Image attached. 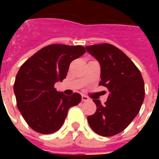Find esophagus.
Returning a JSON list of instances; mask_svg holds the SVG:
<instances>
[{"label":"esophagus","mask_w":159,"mask_h":159,"mask_svg":"<svg viewBox=\"0 0 159 159\" xmlns=\"http://www.w3.org/2000/svg\"><path fill=\"white\" fill-rule=\"evenodd\" d=\"M89 100V98L88 96H86V95H82V100L83 101H87V100Z\"/></svg>","instance_id":"34e87169"}]
</instances>
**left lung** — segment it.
<instances>
[{
    "mask_svg": "<svg viewBox=\"0 0 159 159\" xmlns=\"http://www.w3.org/2000/svg\"><path fill=\"white\" fill-rule=\"evenodd\" d=\"M86 49L100 64L99 85L110 92L104 105L93 100L97 110L88 117V122L98 134L112 136L125 129L139 113L145 98L143 78L133 61L117 47L102 43Z\"/></svg>",
    "mask_w": 159,
    "mask_h": 159,
    "instance_id": "obj_1",
    "label": "left lung"
}]
</instances>
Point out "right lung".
<instances>
[{"instance_id":"1","label":"right lung","mask_w":159,"mask_h":159,"mask_svg":"<svg viewBox=\"0 0 159 159\" xmlns=\"http://www.w3.org/2000/svg\"><path fill=\"white\" fill-rule=\"evenodd\" d=\"M86 52L83 46L52 44L40 49L23 64L13 90L24 119L40 134H52L65 122L68 110L81 102V95L66 96L54 88L67 75L70 64Z\"/></svg>"}]
</instances>
